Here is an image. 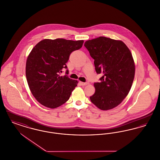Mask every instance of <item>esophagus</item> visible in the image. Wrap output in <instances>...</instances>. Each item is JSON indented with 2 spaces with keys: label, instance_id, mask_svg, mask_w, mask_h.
<instances>
[{
  "label": "esophagus",
  "instance_id": "1",
  "mask_svg": "<svg viewBox=\"0 0 160 160\" xmlns=\"http://www.w3.org/2000/svg\"><path fill=\"white\" fill-rule=\"evenodd\" d=\"M80 83L82 86H86V85H87L88 84V83H84V82H80Z\"/></svg>",
  "mask_w": 160,
  "mask_h": 160
}]
</instances>
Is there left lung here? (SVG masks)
I'll use <instances>...</instances> for the list:
<instances>
[{
	"label": "left lung",
	"instance_id": "obj_1",
	"mask_svg": "<svg viewBox=\"0 0 160 160\" xmlns=\"http://www.w3.org/2000/svg\"><path fill=\"white\" fill-rule=\"evenodd\" d=\"M84 47L94 59L100 82L94 83L92 102L102 110L118 106L128 94L135 74V65L129 48L122 41L104 37L88 40Z\"/></svg>",
	"mask_w": 160,
	"mask_h": 160
}]
</instances>
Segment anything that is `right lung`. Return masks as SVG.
I'll return each instance as SVG.
<instances>
[{
    "label": "right lung",
    "mask_w": 160,
    "mask_h": 160,
    "mask_svg": "<svg viewBox=\"0 0 160 160\" xmlns=\"http://www.w3.org/2000/svg\"><path fill=\"white\" fill-rule=\"evenodd\" d=\"M83 42L45 39L32 50L26 61V76L32 95L44 106L55 108L68 100L78 82L61 74L67 69L65 74H68L66 63L69 55L80 49Z\"/></svg>",
    "instance_id": "obj_1"
}]
</instances>
